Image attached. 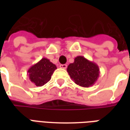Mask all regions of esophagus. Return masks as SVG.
I'll use <instances>...</instances> for the list:
<instances>
[{
  "label": "esophagus",
  "instance_id": "esophagus-1",
  "mask_svg": "<svg viewBox=\"0 0 130 130\" xmlns=\"http://www.w3.org/2000/svg\"><path fill=\"white\" fill-rule=\"evenodd\" d=\"M60 68H62V69H66L67 68V65L64 64V65H60Z\"/></svg>",
  "mask_w": 130,
  "mask_h": 130
}]
</instances>
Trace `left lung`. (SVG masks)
Masks as SVG:
<instances>
[{
	"mask_svg": "<svg viewBox=\"0 0 130 130\" xmlns=\"http://www.w3.org/2000/svg\"><path fill=\"white\" fill-rule=\"evenodd\" d=\"M69 75L76 84L88 88L95 84L100 76V69L95 62L82 56L76 57L67 69Z\"/></svg>",
	"mask_w": 130,
	"mask_h": 130,
	"instance_id": "8db88e82",
	"label": "left lung"
}]
</instances>
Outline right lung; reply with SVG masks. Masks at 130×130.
Masks as SVG:
<instances>
[{"instance_id":"add662e5","label":"right lung","mask_w":130,"mask_h":130,"mask_svg":"<svg viewBox=\"0 0 130 130\" xmlns=\"http://www.w3.org/2000/svg\"><path fill=\"white\" fill-rule=\"evenodd\" d=\"M57 68L56 65L46 58L32 65L28 70L30 81L36 86H42L50 81L51 76Z\"/></svg>"}]
</instances>
